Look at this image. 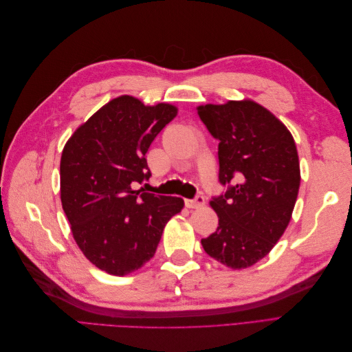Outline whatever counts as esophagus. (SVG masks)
I'll list each match as a JSON object with an SVG mask.
<instances>
[{"mask_svg": "<svg viewBox=\"0 0 352 352\" xmlns=\"http://www.w3.org/2000/svg\"><path fill=\"white\" fill-rule=\"evenodd\" d=\"M204 204H206V198L202 195H198L194 199H185V206L188 208H201Z\"/></svg>", "mask_w": 352, "mask_h": 352, "instance_id": "obj_1", "label": "esophagus"}]
</instances>
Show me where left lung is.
Masks as SVG:
<instances>
[{"mask_svg":"<svg viewBox=\"0 0 352 352\" xmlns=\"http://www.w3.org/2000/svg\"><path fill=\"white\" fill-rule=\"evenodd\" d=\"M199 119L219 141V180L212 198L219 226L201 239L204 251L233 270L267 255L292 217L301 182L296 145L287 127L252 100L206 104Z\"/></svg>","mask_w":352,"mask_h":352,"instance_id":"left-lung-1","label":"left lung"}]
</instances>
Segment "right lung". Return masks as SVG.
<instances>
[{"instance_id":"right-lung-1","label":"right lung","mask_w":352,"mask_h":352,"mask_svg":"<svg viewBox=\"0 0 352 352\" xmlns=\"http://www.w3.org/2000/svg\"><path fill=\"white\" fill-rule=\"evenodd\" d=\"M177 114L167 102L145 105L120 95L82 123L61 153L60 195L73 238L94 265L113 276L150 261L179 197L135 190L151 176L145 154Z\"/></svg>"}]
</instances>
